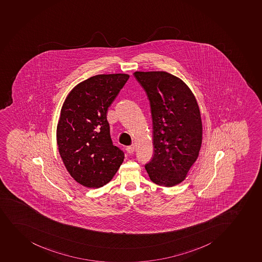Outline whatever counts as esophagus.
<instances>
[{"instance_id":"obj_1","label":"esophagus","mask_w":262,"mask_h":262,"mask_svg":"<svg viewBox=\"0 0 262 262\" xmlns=\"http://www.w3.org/2000/svg\"><path fill=\"white\" fill-rule=\"evenodd\" d=\"M126 150H127V151L128 152V154H133V152L135 151V146H134V145H132V146H127V148H126Z\"/></svg>"}]
</instances>
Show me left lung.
Segmentation results:
<instances>
[{
	"label": "left lung",
	"instance_id": "obj_1",
	"mask_svg": "<svg viewBox=\"0 0 262 262\" xmlns=\"http://www.w3.org/2000/svg\"><path fill=\"white\" fill-rule=\"evenodd\" d=\"M151 107L155 154L145 165L156 185L171 187L184 181L201 148L199 104L182 80L165 72H136Z\"/></svg>",
	"mask_w": 262,
	"mask_h": 262
}]
</instances>
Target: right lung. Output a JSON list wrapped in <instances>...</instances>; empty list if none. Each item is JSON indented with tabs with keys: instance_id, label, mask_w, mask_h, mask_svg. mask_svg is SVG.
<instances>
[{
	"instance_id": "add662e5",
	"label": "right lung",
	"mask_w": 262,
	"mask_h": 262,
	"mask_svg": "<svg viewBox=\"0 0 262 262\" xmlns=\"http://www.w3.org/2000/svg\"><path fill=\"white\" fill-rule=\"evenodd\" d=\"M128 78L121 73L94 76L75 86L63 102L58 151L71 176L85 187L106 185L124 160L111 140L107 113Z\"/></svg>"
}]
</instances>
